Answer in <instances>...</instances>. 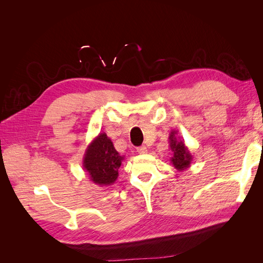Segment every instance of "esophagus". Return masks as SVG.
I'll return each mask as SVG.
<instances>
[{
    "label": "esophagus",
    "mask_w": 263,
    "mask_h": 263,
    "mask_svg": "<svg viewBox=\"0 0 263 263\" xmlns=\"http://www.w3.org/2000/svg\"><path fill=\"white\" fill-rule=\"evenodd\" d=\"M137 151H138L139 154H141V155H145V154L148 153V149H147L146 146H140V147L137 148Z\"/></svg>",
    "instance_id": "obj_1"
}]
</instances>
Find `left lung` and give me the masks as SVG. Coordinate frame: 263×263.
<instances>
[{
  "label": "left lung",
  "instance_id": "obj_1",
  "mask_svg": "<svg viewBox=\"0 0 263 263\" xmlns=\"http://www.w3.org/2000/svg\"><path fill=\"white\" fill-rule=\"evenodd\" d=\"M177 135L178 130H171L169 135L170 150L172 151V157L170 158V161L177 170L183 171L190 168L193 160V156L191 155L189 148Z\"/></svg>",
  "mask_w": 263,
  "mask_h": 263
}]
</instances>
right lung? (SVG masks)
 Here are the masks:
<instances>
[{"instance_id":"1","label":"right lung","mask_w":263,"mask_h":263,"mask_svg":"<svg viewBox=\"0 0 263 263\" xmlns=\"http://www.w3.org/2000/svg\"><path fill=\"white\" fill-rule=\"evenodd\" d=\"M124 156L119 155L105 133H100L87 146L83 157V169L91 181L100 186L114 184Z\"/></svg>"}]
</instances>
